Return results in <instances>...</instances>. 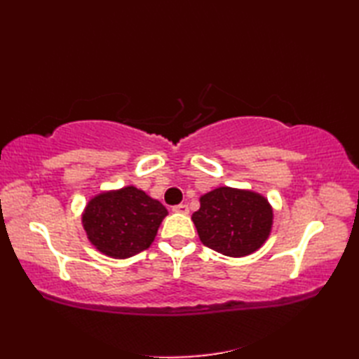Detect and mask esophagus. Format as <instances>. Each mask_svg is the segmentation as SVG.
<instances>
[{"instance_id":"obj_1","label":"esophagus","mask_w":359,"mask_h":359,"mask_svg":"<svg viewBox=\"0 0 359 359\" xmlns=\"http://www.w3.org/2000/svg\"><path fill=\"white\" fill-rule=\"evenodd\" d=\"M188 205L185 203H179L175 205V207H172V212H179V215H188Z\"/></svg>"}]
</instances>
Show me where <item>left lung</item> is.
Instances as JSON below:
<instances>
[{
	"label": "left lung",
	"instance_id": "left-lung-1",
	"mask_svg": "<svg viewBox=\"0 0 359 359\" xmlns=\"http://www.w3.org/2000/svg\"><path fill=\"white\" fill-rule=\"evenodd\" d=\"M193 222L203 245L230 257H243L264 245L273 225V208L264 196L220 187L201 197Z\"/></svg>",
	"mask_w": 359,
	"mask_h": 359
}]
</instances>
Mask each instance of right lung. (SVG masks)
<instances>
[{
  "mask_svg": "<svg viewBox=\"0 0 359 359\" xmlns=\"http://www.w3.org/2000/svg\"><path fill=\"white\" fill-rule=\"evenodd\" d=\"M168 210L135 187L93 197L81 216L89 242L100 253L126 259L149 248Z\"/></svg>",
  "mask_w": 359,
  "mask_h": 359,
  "instance_id": "add662e5",
  "label": "right lung"
}]
</instances>
